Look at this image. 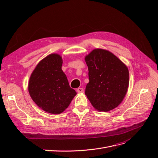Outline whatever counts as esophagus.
Returning <instances> with one entry per match:
<instances>
[{"label":"esophagus","instance_id":"34e87169","mask_svg":"<svg viewBox=\"0 0 158 158\" xmlns=\"http://www.w3.org/2000/svg\"><path fill=\"white\" fill-rule=\"evenodd\" d=\"M77 92L79 94H82L84 92V89L82 88H78L77 89Z\"/></svg>","mask_w":158,"mask_h":158}]
</instances>
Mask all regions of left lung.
Returning <instances> with one entry per match:
<instances>
[{
  "label": "left lung",
  "mask_w": 158,
  "mask_h": 158,
  "mask_svg": "<svg viewBox=\"0 0 158 158\" xmlns=\"http://www.w3.org/2000/svg\"><path fill=\"white\" fill-rule=\"evenodd\" d=\"M84 59L89 70L85 94L94 108L107 112L118 107L125 98L129 85L127 65L103 49H94Z\"/></svg>",
  "instance_id": "left-lung-1"
}]
</instances>
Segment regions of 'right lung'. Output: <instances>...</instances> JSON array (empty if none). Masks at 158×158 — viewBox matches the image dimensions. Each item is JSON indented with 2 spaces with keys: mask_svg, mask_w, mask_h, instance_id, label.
<instances>
[{
  "mask_svg": "<svg viewBox=\"0 0 158 158\" xmlns=\"http://www.w3.org/2000/svg\"><path fill=\"white\" fill-rule=\"evenodd\" d=\"M62 65L63 59L59 54H49L37 64L28 82V92L33 101L51 114L64 111L76 95L70 87Z\"/></svg>",
  "mask_w": 158,
  "mask_h": 158,
  "instance_id": "obj_1",
  "label": "right lung"
}]
</instances>
